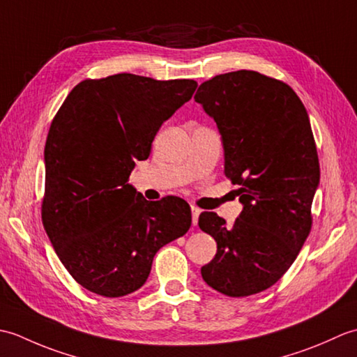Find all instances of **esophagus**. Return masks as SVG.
<instances>
[{"instance_id":"34e87169","label":"esophagus","mask_w":357,"mask_h":357,"mask_svg":"<svg viewBox=\"0 0 357 357\" xmlns=\"http://www.w3.org/2000/svg\"><path fill=\"white\" fill-rule=\"evenodd\" d=\"M199 215H201V210L198 207L192 206V222L193 225L198 224V219H199Z\"/></svg>"}]
</instances>
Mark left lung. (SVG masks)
<instances>
[{
    "instance_id": "1",
    "label": "left lung",
    "mask_w": 357,
    "mask_h": 357,
    "mask_svg": "<svg viewBox=\"0 0 357 357\" xmlns=\"http://www.w3.org/2000/svg\"><path fill=\"white\" fill-rule=\"evenodd\" d=\"M195 101L215 119L224 173L244 204L231 227L213 211L201 213L199 229L218 244L201 275L216 291L244 298L275 285L312 230L321 176L312 126L290 86L255 70L216 75Z\"/></svg>"
}]
</instances>
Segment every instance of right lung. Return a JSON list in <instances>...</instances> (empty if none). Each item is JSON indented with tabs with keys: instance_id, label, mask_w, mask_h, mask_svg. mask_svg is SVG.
Listing matches in <instances>:
<instances>
[{
	"instance_id": "right-lung-1",
	"label": "right lung",
	"mask_w": 357,
	"mask_h": 357,
	"mask_svg": "<svg viewBox=\"0 0 357 357\" xmlns=\"http://www.w3.org/2000/svg\"><path fill=\"white\" fill-rule=\"evenodd\" d=\"M196 87L132 73L84 79L53 118L41 218L59 261L86 290L105 298L136 291L158 250L190 229L184 199H144L128 176Z\"/></svg>"
}]
</instances>
